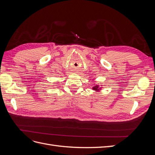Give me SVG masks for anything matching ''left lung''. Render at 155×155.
I'll return each mask as SVG.
<instances>
[{"label":"left lung","mask_w":155,"mask_h":155,"mask_svg":"<svg viewBox=\"0 0 155 155\" xmlns=\"http://www.w3.org/2000/svg\"><path fill=\"white\" fill-rule=\"evenodd\" d=\"M92 89H93V90L96 91H99L100 90V89H101V88H100V87H99V86L96 85H95L94 87H93Z\"/></svg>","instance_id":"obj_1"}]
</instances>
